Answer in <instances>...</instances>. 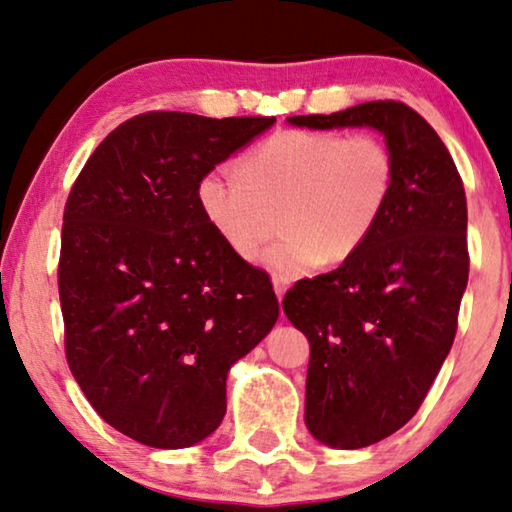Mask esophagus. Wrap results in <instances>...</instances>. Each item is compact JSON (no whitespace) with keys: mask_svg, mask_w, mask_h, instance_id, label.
I'll return each instance as SVG.
<instances>
[{"mask_svg":"<svg viewBox=\"0 0 512 512\" xmlns=\"http://www.w3.org/2000/svg\"><path fill=\"white\" fill-rule=\"evenodd\" d=\"M287 287H289V280H287V278H282V276H273V289H276L278 301H282V296H285Z\"/></svg>","mask_w":512,"mask_h":512,"instance_id":"1","label":"esophagus"}]
</instances>
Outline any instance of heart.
Segmentation results:
<instances>
[{
  "instance_id": "1",
  "label": "heart",
  "mask_w": 512,
  "mask_h": 512,
  "mask_svg": "<svg viewBox=\"0 0 512 512\" xmlns=\"http://www.w3.org/2000/svg\"><path fill=\"white\" fill-rule=\"evenodd\" d=\"M395 158L372 133L285 128L241 160L197 183L204 218L241 259L253 262L282 225L264 264L296 278L317 262L342 264L361 250L391 204Z\"/></svg>"
}]
</instances>
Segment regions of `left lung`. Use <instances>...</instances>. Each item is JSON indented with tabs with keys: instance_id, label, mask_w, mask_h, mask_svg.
<instances>
[{
	"instance_id": "obj_1",
	"label": "left lung",
	"mask_w": 512,
	"mask_h": 512,
	"mask_svg": "<svg viewBox=\"0 0 512 512\" xmlns=\"http://www.w3.org/2000/svg\"><path fill=\"white\" fill-rule=\"evenodd\" d=\"M287 121L370 126L395 158L391 204L368 243L282 299L310 342L305 425L322 444L354 451L411 421L451 352L469 280L467 197L446 144L409 105L370 101Z\"/></svg>"
}]
</instances>
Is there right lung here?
Masks as SVG:
<instances>
[{
  "label": "right lung",
  "mask_w": 512,
  "mask_h": 512,
  "mask_svg": "<svg viewBox=\"0 0 512 512\" xmlns=\"http://www.w3.org/2000/svg\"><path fill=\"white\" fill-rule=\"evenodd\" d=\"M273 121L137 114L98 144L68 193V368L98 416L144 446L207 439L227 411V372L280 315L266 271L234 255L197 202L204 174Z\"/></svg>",
  "instance_id": "obj_1"
}]
</instances>
